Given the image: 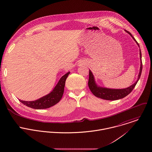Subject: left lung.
I'll return each instance as SVG.
<instances>
[{
    "label": "left lung",
    "mask_w": 152,
    "mask_h": 152,
    "mask_svg": "<svg viewBox=\"0 0 152 152\" xmlns=\"http://www.w3.org/2000/svg\"><path fill=\"white\" fill-rule=\"evenodd\" d=\"M126 31L132 37L133 40L136 42L137 45L139 47V43L137 42L136 39L132 35V34L128 31ZM140 71L138 75L137 80L134 84H133L130 86L125 89H109V88H103V87L97 86L94 80L93 75L91 70H89V81H88V86L91 93L97 97H99L104 100H116L122 99L126 97V96H127L131 91L133 90V89L136 85L141 76V73L142 71V53H141L140 49Z\"/></svg>",
    "instance_id": "8db88e82"
}]
</instances>
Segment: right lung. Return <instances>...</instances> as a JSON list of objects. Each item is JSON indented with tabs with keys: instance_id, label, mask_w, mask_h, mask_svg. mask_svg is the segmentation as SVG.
Returning a JSON list of instances; mask_svg holds the SVG:
<instances>
[{
	"instance_id": "right-lung-1",
	"label": "right lung",
	"mask_w": 152,
	"mask_h": 152,
	"mask_svg": "<svg viewBox=\"0 0 152 152\" xmlns=\"http://www.w3.org/2000/svg\"><path fill=\"white\" fill-rule=\"evenodd\" d=\"M70 72L63 75L58 82L54 89L48 94L34 101H24L19 100L23 104L34 109H43L50 107L57 104L61 100L63 94L65 82Z\"/></svg>"
}]
</instances>
